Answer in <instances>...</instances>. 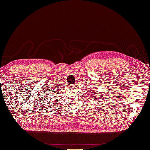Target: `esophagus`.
Listing matches in <instances>:
<instances>
[{
	"label": "esophagus",
	"mask_w": 150,
	"mask_h": 150,
	"mask_svg": "<svg viewBox=\"0 0 150 150\" xmlns=\"http://www.w3.org/2000/svg\"><path fill=\"white\" fill-rule=\"evenodd\" d=\"M71 87L72 88H75L76 87V86H75V85H72V86H71Z\"/></svg>",
	"instance_id": "obj_1"
}]
</instances>
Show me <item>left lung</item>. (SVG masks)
I'll return each instance as SVG.
<instances>
[{
	"instance_id": "left-lung-1",
	"label": "left lung",
	"mask_w": 150,
	"mask_h": 150,
	"mask_svg": "<svg viewBox=\"0 0 150 150\" xmlns=\"http://www.w3.org/2000/svg\"><path fill=\"white\" fill-rule=\"evenodd\" d=\"M97 93L98 92H94V95H97ZM95 99V98H94Z\"/></svg>"
}]
</instances>
